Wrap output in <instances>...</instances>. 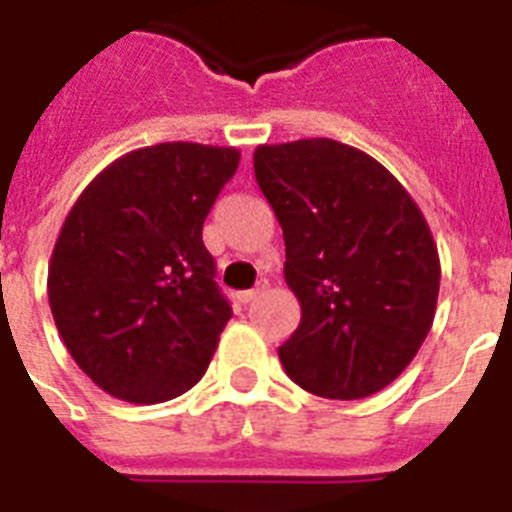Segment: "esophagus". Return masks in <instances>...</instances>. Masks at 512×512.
<instances>
[{
  "mask_svg": "<svg viewBox=\"0 0 512 512\" xmlns=\"http://www.w3.org/2000/svg\"><path fill=\"white\" fill-rule=\"evenodd\" d=\"M265 287H268V284H265V281H263V284H257V289H247V292H241V295H239V303H241V305L255 303L257 297H260V295H263V292H265Z\"/></svg>",
  "mask_w": 512,
  "mask_h": 512,
  "instance_id": "obj_1",
  "label": "esophagus"
}]
</instances>
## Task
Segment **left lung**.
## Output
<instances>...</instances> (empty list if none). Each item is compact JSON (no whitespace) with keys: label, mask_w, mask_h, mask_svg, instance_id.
Masks as SVG:
<instances>
[{"label":"left lung","mask_w":512,"mask_h":512,"mask_svg":"<svg viewBox=\"0 0 512 512\" xmlns=\"http://www.w3.org/2000/svg\"><path fill=\"white\" fill-rule=\"evenodd\" d=\"M255 177L303 311L279 348L284 372L316 396H372L412 364L436 316L441 263L420 207L377 159L329 138L257 146Z\"/></svg>","instance_id":"8db88e82"}]
</instances>
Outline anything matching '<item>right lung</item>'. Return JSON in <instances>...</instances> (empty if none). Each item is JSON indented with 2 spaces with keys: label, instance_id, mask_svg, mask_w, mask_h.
I'll return each instance as SVG.
<instances>
[{
  "label": "right lung",
  "instance_id": "1",
  "mask_svg": "<svg viewBox=\"0 0 512 512\" xmlns=\"http://www.w3.org/2000/svg\"><path fill=\"white\" fill-rule=\"evenodd\" d=\"M236 148L159 143L119 156L68 212L47 273L68 353L108 396L162 404L207 372L233 316L201 228Z\"/></svg>",
  "mask_w": 512,
  "mask_h": 512
}]
</instances>
